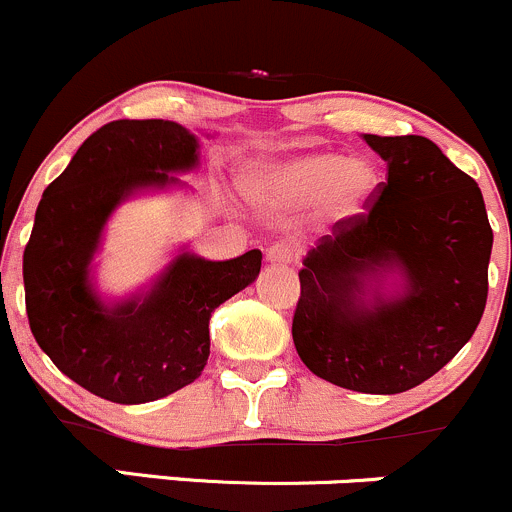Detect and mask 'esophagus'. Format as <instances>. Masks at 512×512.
I'll return each mask as SVG.
<instances>
[{
	"instance_id": "1",
	"label": "esophagus",
	"mask_w": 512,
	"mask_h": 512,
	"mask_svg": "<svg viewBox=\"0 0 512 512\" xmlns=\"http://www.w3.org/2000/svg\"><path fill=\"white\" fill-rule=\"evenodd\" d=\"M266 258H268V261H271V263H291L293 258H295V254H293L291 246L283 244V241H276V244L268 246Z\"/></svg>"
}]
</instances>
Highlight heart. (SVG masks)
<instances>
[{"mask_svg":"<svg viewBox=\"0 0 512 512\" xmlns=\"http://www.w3.org/2000/svg\"><path fill=\"white\" fill-rule=\"evenodd\" d=\"M251 189L281 204L318 202L325 219L345 221L365 212L377 189V170L367 160L313 152L261 172L251 179Z\"/></svg>","mask_w":512,"mask_h":512,"instance_id":"heart-1","label":"heart"}]
</instances>
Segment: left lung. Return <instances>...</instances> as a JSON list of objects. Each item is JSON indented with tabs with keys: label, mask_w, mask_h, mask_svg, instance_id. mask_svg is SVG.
I'll return each instance as SVG.
<instances>
[{
	"label": "left lung",
	"mask_w": 512,
	"mask_h": 512,
	"mask_svg": "<svg viewBox=\"0 0 512 512\" xmlns=\"http://www.w3.org/2000/svg\"><path fill=\"white\" fill-rule=\"evenodd\" d=\"M365 140L387 162V182L305 258L293 342L305 367L337 387L399 394L434 377L476 333L493 229L476 179L434 142ZM387 267L403 271V295L365 309L364 278Z\"/></svg>",
	"instance_id": "8db88e82"
}]
</instances>
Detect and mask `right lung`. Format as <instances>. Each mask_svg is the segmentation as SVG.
Returning a JSON list of instances; mask_svg holds the SVG:
<instances>
[{"label":"right lung","mask_w":512,"mask_h":512,"mask_svg":"<svg viewBox=\"0 0 512 512\" xmlns=\"http://www.w3.org/2000/svg\"><path fill=\"white\" fill-rule=\"evenodd\" d=\"M197 165V138L172 120H113L46 187L24 249L29 328L59 370L115 404L187 387L209 357V318L261 271V251L231 261L182 254L145 300L105 308L88 266L110 212L133 189Z\"/></svg>","instance_id":"1"}]
</instances>
